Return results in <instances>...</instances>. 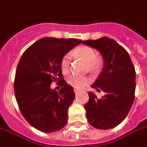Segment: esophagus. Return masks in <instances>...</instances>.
Instances as JSON below:
<instances>
[{
    "label": "esophagus",
    "mask_w": 147,
    "mask_h": 147,
    "mask_svg": "<svg viewBox=\"0 0 147 147\" xmlns=\"http://www.w3.org/2000/svg\"><path fill=\"white\" fill-rule=\"evenodd\" d=\"M80 90L79 89H76V88H75V89H74V92H75V94H78V93L80 92Z\"/></svg>",
    "instance_id": "34e87169"
}]
</instances>
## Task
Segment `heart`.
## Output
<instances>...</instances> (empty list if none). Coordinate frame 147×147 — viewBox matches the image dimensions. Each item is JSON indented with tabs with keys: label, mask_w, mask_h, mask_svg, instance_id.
I'll list each match as a JSON object with an SVG mask.
<instances>
[{
	"label": "heart",
	"mask_w": 147,
	"mask_h": 147,
	"mask_svg": "<svg viewBox=\"0 0 147 147\" xmlns=\"http://www.w3.org/2000/svg\"><path fill=\"white\" fill-rule=\"evenodd\" d=\"M73 54L83 61L86 62L87 68L93 73H97L102 67V59L96 56L95 51L90 46L82 45L76 48L73 51ZM70 56L65 54L61 60V68L62 72L67 74L70 71ZM90 78L88 76H81L77 75H71L67 78V83L75 88H82L83 86L90 83Z\"/></svg>",
	"instance_id": "1"
}]
</instances>
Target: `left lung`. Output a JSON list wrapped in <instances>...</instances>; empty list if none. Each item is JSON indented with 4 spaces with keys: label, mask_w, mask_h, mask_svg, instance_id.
<instances>
[{
    "label": "left lung",
    "mask_w": 147,
    "mask_h": 147,
    "mask_svg": "<svg viewBox=\"0 0 147 147\" xmlns=\"http://www.w3.org/2000/svg\"><path fill=\"white\" fill-rule=\"evenodd\" d=\"M83 43L97 49L104 60L102 71L91 86L105 94L98 98L94 93L88 92L89 101L84 105L86 118L95 128L110 129L125 119L134 102L135 67L126 49L113 39L102 37Z\"/></svg>",
    "instance_id": "1"
}]
</instances>
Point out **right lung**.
<instances>
[{
  "instance_id": "obj_1",
  "label": "right lung",
  "mask_w": 147,
  "mask_h": 147,
  "mask_svg": "<svg viewBox=\"0 0 147 147\" xmlns=\"http://www.w3.org/2000/svg\"><path fill=\"white\" fill-rule=\"evenodd\" d=\"M81 42L75 38H43L27 48L20 60L14 82L16 99L26 120L42 132L57 131L67 123L75 93L64 80L61 60ZM53 82L60 83L59 92L51 88Z\"/></svg>"
}]
</instances>
